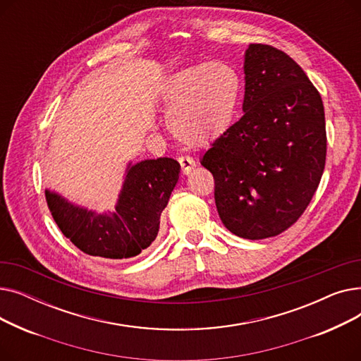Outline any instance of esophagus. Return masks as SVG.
Listing matches in <instances>:
<instances>
[{
	"label": "esophagus",
	"instance_id": "esophagus-1",
	"mask_svg": "<svg viewBox=\"0 0 361 361\" xmlns=\"http://www.w3.org/2000/svg\"><path fill=\"white\" fill-rule=\"evenodd\" d=\"M178 162H180V165H181V171H183V174H190L192 171L195 169V166H196V162H195V159L192 158V157H188V155H181L180 158H178Z\"/></svg>",
	"mask_w": 361,
	"mask_h": 361
}]
</instances>
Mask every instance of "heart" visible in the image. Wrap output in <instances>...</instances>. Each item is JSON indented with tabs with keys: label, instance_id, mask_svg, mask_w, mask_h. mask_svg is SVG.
<instances>
[{
	"label": "heart",
	"instance_id": "obj_1",
	"mask_svg": "<svg viewBox=\"0 0 361 361\" xmlns=\"http://www.w3.org/2000/svg\"><path fill=\"white\" fill-rule=\"evenodd\" d=\"M237 71L222 61L181 67L165 75L159 97L166 124L181 140L209 142L230 127L240 98Z\"/></svg>",
	"mask_w": 361,
	"mask_h": 361
}]
</instances>
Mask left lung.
I'll return each mask as SVG.
<instances>
[{
  "instance_id": "left-lung-1",
  "label": "left lung",
  "mask_w": 361,
  "mask_h": 361,
  "mask_svg": "<svg viewBox=\"0 0 361 361\" xmlns=\"http://www.w3.org/2000/svg\"><path fill=\"white\" fill-rule=\"evenodd\" d=\"M244 116L204 152L215 203L233 234L262 240L286 231L309 206L326 159L325 109L302 68L271 45L244 55Z\"/></svg>"
}]
</instances>
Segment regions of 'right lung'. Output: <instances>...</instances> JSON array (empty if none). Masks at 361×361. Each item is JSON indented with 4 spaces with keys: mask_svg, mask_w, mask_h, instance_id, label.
<instances>
[{
    "mask_svg": "<svg viewBox=\"0 0 361 361\" xmlns=\"http://www.w3.org/2000/svg\"><path fill=\"white\" fill-rule=\"evenodd\" d=\"M173 158L128 164L116 211L97 214L45 190L47 203L61 233L83 253L105 259L135 257L154 243L161 214L178 181Z\"/></svg>",
    "mask_w": 361,
    "mask_h": 361,
    "instance_id": "right-lung-1",
    "label": "right lung"
}]
</instances>
